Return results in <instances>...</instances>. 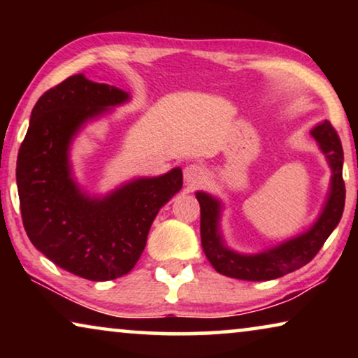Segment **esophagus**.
Here are the masks:
<instances>
[{
  "label": "esophagus",
  "instance_id": "obj_1",
  "mask_svg": "<svg viewBox=\"0 0 358 358\" xmlns=\"http://www.w3.org/2000/svg\"><path fill=\"white\" fill-rule=\"evenodd\" d=\"M205 178H207V171H205L202 164L194 163V164H189L187 168L184 169V179L185 182L190 185L200 184Z\"/></svg>",
  "mask_w": 358,
  "mask_h": 358
}]
</instances>
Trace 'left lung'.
I'll use <instances>...</instances> for the list:
<instances>
[{"mask_svg": "<svg viewBox=\"0 0 358 358\" xmlns=\"http://www.w3.org/2000/svg\"><path fill=\"white\" fill-rule=\"evenodd\" d=\"M317 145L326 155L331 166L332 178L329 197L317 218V222L300 236L288 239L278 246L267 251L246 256L228 249L222 241L218 220L222 212V203L212 195L197 192L200 203V238L202 248L213 268L227 277L239 280L264 282L287 275L296 268L306 266L313 257L320 252L322 244L339 224L345 205V184L342 179V164H344V151L341 138L329 120L316 125L311 130Z\"/></svg>", "mask_w": 358, "mask_h": 358, "instance_id": "8db88e82", "label": "left lung"}]
</instances>
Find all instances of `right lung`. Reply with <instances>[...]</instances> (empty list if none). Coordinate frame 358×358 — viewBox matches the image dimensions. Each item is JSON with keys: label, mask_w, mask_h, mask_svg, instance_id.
I'll return each mask as SVG.
<instances>
[{"label": "right lung", "mask_w": 358, "mask_h": 358, "mask_svg": "<svg viewBox=\"0 0 358 358\" xmlns=\"http://www.w3.org/2000/svg\"><path fill=\"white\" fill-rule=\"evenodd\" d=\"M129 94L115 86L66 78L34 106L17 155L24 229L43 256L92 282L129 273L143 252L159 208L182 187V171L140 178L102 199L83 194L71 174L70 145L85 122Z\"/></svg>", "instance_id": "add662e5"}]
</instances>
